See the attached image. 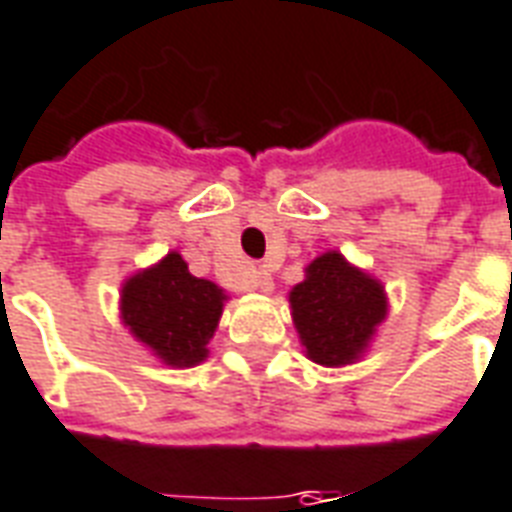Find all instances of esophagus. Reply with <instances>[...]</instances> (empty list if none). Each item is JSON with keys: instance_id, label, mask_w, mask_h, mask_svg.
Masks as SVG:
<instances>
[{"instance_id": "esophagus-1", "label": "esophagus", "mask_w": 512, "mask_h": 512, "mask_svg": "<svg viewBox=\"0 0 512 512\" xmlns=\"http://www.w3.org/2000/svg\"><path fill=\"white\" fill-rule=\"evenodd\" d=\"M272 286H275V283H272L270 272H267V270L253 272L251 288H256V291H264V294H267V291H272Z\"/></svg>"}]
</instances>
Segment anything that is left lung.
I'll list each match as a JSON object with an SVG mask.
<instances>
[{
	"label": "left lung",
	"instance_id": "8db88e82",
	"mask_svg": "<svg viewBox=\"0 0 512 512\" xmlns=\"http://www.w3.org/2000/svg\"><path fill=\"white\" fill-rule=\"evenodd\" d=\"M288 302L307 356L326 367L359 359L386 318L383 286L334 251L307 267V278L294 286Z\"/></svg>",
	"mask_w": 512,
	"mask_h": 512
}]
</instances>
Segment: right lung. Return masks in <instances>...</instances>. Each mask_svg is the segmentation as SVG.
<instances>
[{
  "mask_svg": "<svg viewBox=\"0 0 512 512\" xmlns=\"http://www.w3.org/2000/svg\"><path fill=\"white\" fill-rule=\"evenodd\" d=\"M224 299L215 283L188 272L180 253H167L156 267L126 280L121 315L159 359L191 367L207 356L205 345L218 326Z\"/></svg>",
  "mask_w": 512,
  "mask_h": 512,
  "instance_id": "obj_1",
  "label": "right lung"
}]
</instances>
